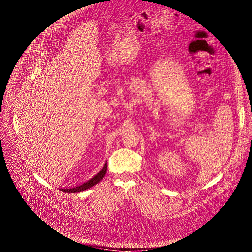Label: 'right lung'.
Wrapping results in <instances>:
<instances>
[{"instance_id":"1","label":"right lung","mask_w":252,"mask_h":252,"mask_svg":"<svg viewBox=\"0 0 252 252\" xmlns=\"http://www.w3.org/2000/svg\"><path fill=\"white\" fill-rule=\"evenodd\" d=\"M106 170H107V162L104 164L103 168L100 170L96 175H94L91 179H89L88 181L84 182L82 184H80V186L78 187H75V188H72V189H62L63 192H66V193H75V192H81V191H84L90 188H92L93 186H95V184H97L98 182L101 181L106 173Z\"/></svg>"}]
</instances>
